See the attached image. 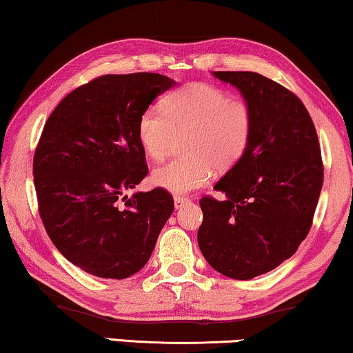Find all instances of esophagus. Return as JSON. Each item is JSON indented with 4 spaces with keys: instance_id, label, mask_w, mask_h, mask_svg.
Segmentation results:
<instances>
[{
    "instance_id": "34e87169",
    "label": "esophagus",
    "mask_w": 353,
    "mask_h": 353,
    "mask_svg": "<svg viewBox=\"0 0 353 353\" xmlns=\"http://www.w3.org/2000/svg\"><path fill=\"white\" fill-rule=\"evenodd\" d=\"M190 202L188 198H183V196H174V207L176 208H182L183 205H187Z\"/></svg>"
}]
</instances>
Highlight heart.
Instances as JSON below:
<instances>
[{
    "label": "heart",
    "mask_w": 353,
    "mask_h": 353,
    "mask_svg": "<svg viewBox=\"0 0 353 353\" xmlns=\"http://www.w3.org/2000/svg\"><path fill=\"white\" fill-rule=\"evenodd\" d=\"M254 113L244 99L212 83L193 82L165 98L163 110L141 113L137 135L149 159L160 162L185 140L188 157L174 159L152 172V183L170 193L185 194L205 185L213 174L229 171L246 152Z\"/></svg>",
    "instance_id": "1"
}]
</instances>
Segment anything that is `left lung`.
<instances>
[{
	"label": "left lung",
	"mask_w": 353,
	"mask_h": 353,
	"mask_svg": "<svg viewBox=\"0 0 353 353\" xmlns=\"http://www.w3.org/2000/svg\"><path fill=\"white\" fill-rule=\"evenodd\" d=\"M241 92L254 113L246 152L204 196L202 255L225 277L249 280L294 255L308 235L324 166L318 134L294 93L252 71H214Z\"/></svg>",
	"instance_id": "1"
}]
</instances>
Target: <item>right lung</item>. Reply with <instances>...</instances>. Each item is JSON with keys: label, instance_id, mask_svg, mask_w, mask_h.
<instances>
[{"label": "right lung", "instance_id": "1", "mask_svg": "<svg viewBox=\"0 0 353 353\" xmlns=\"http://www.w3.org/2000/svg\"><path fill=\"white\" fill-rule=\"evenodd\" d=\"M176 81L105 74L67 94L45 123L34 185L46 234L65 259L103 279H126L151 256L174 210L163 188L123 196L148 174L137 128Z\"/></svg>", "mask_w": 353, "mask_h": 353}]
</instances>
